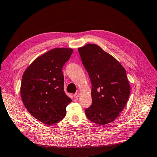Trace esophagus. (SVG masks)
Listing matches in <instances>:
<instances>
[{
    "label": "esophagus",
    "mask_w": 157,
    "mask_h": 157,
    "mask_svg": "<svg viewBox=\"0 0 157 157\" xmlns=\"http://www.w3.org/2000/svg\"><path fill=\"white\" fill-rule=\"evenodd\" d=\"M79 96H80V93H79V92H76V93L74 94V97H75V98H78Z\"/></svg>",
    "instance_id": "obj_1"
}]
</instances>
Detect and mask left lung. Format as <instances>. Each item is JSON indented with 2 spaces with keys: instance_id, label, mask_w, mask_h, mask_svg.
Returning a JSON list of instances; mask_svg holds the SVG:
<instances>
[{
  "instance_id": "left-lung-1",
  "label": "left lung",
  "mask_w": 157,
  "mask_h": 157,
  "mask_svg": "<svg viewBox=\"0 0 157 157\" xmlns=\"http://www.w3.org/2000/svg\"><path fill=\"white\" fill-rule=\"evenodd\" d=\"M78 52L92 83V103L85 113L96 124H107L119 116L129 98L126 70L96 44H88L79 48Z\"/></svg>"
}]
</instances>
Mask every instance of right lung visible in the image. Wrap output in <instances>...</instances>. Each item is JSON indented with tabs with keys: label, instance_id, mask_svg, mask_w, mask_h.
<instances>
[{
	"label": "right lung",
	"instance_id": "right-lung-1",
	"mask_svg": "<svg viewBox=\"0 0 157 157\" xmlns=\"http://www.w3.org/2000/svg\"><path fill=\"white\" fill-rule=\"evenodd\" d=\"M73 54L71 48H54L33 61L23 75L21 97L32 116L45 124L61 121L72 101L64 92L62 68Z\"/></svg>",
	"mask_w": 157,
	"mask_h": 157
}]
</instances>
